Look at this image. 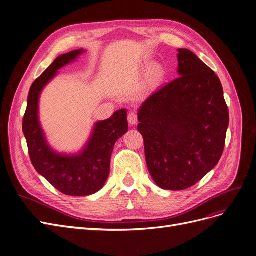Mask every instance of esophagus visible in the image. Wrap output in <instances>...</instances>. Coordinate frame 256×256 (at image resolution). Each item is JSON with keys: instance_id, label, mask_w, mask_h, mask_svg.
Instances as JSON below:
<instances>
[{"instance_id": "esophagus-1", "label": "esophagus", "mask_w": 256, "mask_h": 256, "mask_svg": "<svg viewBox=\"0 0 256 256\" xmlns=\"http://www.w3.org/2000/svg\"><path fill=\"white\" fill-rule=\"evenodd\" d=\"M128 122L130 125H136V124L138 122V114L136 112H130L128 114Z\"/></svg>"}]
</instances>
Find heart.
I'll list each match as a JSON object with an SVG mask.
<instances>
[{
    "label": "heart",
    "instance_id": "heart-1",
    "mask_svg": "<svg viewBox=\"0 0 256 256\" xmlns=\"http://www.w3.org/2000/svg\"><path fill=\"white\" fill-rule=\"evenodd\" d=\"M161 76V68L157 65H154L150 69V76L152 79H158Z\"/></svg>",
    "mask_w": 256,
    "mask_h": 256
}]
</instances>
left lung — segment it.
I'll list each match as a JSON object with an SVG mask.
<instances>
[{
    "mask_svg": "<svg viewBox=\"0 0 256 256\" xmlns=\"http://www.w3.org/2000/svg\"><path fill=\"white\" fill-rule=\"evenodd\" d=\"M177 79L145 100L138 130L154 182L184 190L218 164L230 115L222 84L214 70L188 49H178Z\"/></svg>",
    "mask_w": 256,
    "mask_h": 256,
    "instance_id": "obj_1",
    "label": "left lung"
}]
</instances>
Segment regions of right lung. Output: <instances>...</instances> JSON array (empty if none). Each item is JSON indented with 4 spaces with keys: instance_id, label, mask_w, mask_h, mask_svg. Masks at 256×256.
I'll return each instance as SVG.
<instances>
[{
    "instance_id": "add662e5",
    "label": "right lung",
    "mask_w": 256,
    "mask_h": 256,
    "mask_svg": "<svg viewBox=\"0 0 256 256\" xmlns=\"http://www.w3.org/2000/svg\"><path fill=\"white\" fill-rule=\"evenodd\" d=\"M83 52L80 49L58 56L34 81L30 88L28 106L22 122L33 166L54 188L72 196L94 194L104 187L110 173L114 144L128 131L127 112L122 109L110 118L96 122L90 141L78 154L67 156L58 154L46 141L38 120L40 92L44 85L56 76L60 68L70 63Z\"/></svg>"
}]
</instances>
